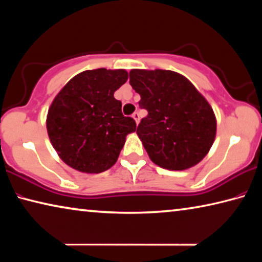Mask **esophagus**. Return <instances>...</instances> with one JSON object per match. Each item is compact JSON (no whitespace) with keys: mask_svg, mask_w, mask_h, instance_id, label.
Masks as SVG:
<instances>
[{"mask_svg":"<svg viewBox=\"0 0 262 262\" xmlns=\"http://www.w3.org/2000/svg\"><path fill=\"white\" fill-rule=\"evenodd\" d=\"M132 117L134 118V120L136 121V123L140 122V114H139V112H134V113H133Z\"/></svg>","mask_w":262,"mask_h":262,"instance_id":"esophagus-1","label":"esophagus"}]
</instances>
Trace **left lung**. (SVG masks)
<instances>
[{
  "label": "left lung",
  "instance_id": "left-lung-1",
  "mask_svg": "<svg viewBox=\"0 0 262 262\" xmlns=\"http://www.w3.org/2000/svg\"><path fill=\"white\" fill-rule=\"evenodd\" d=\"M129 83L148 111L136 133L156 165L181 171L196 165L214 143V111L187 78L171 70L133 69Z\"/></svg>",
  "mask_w": 262,
  "mask_h": 262
}]
</instances>
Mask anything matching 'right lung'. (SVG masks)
<instances>
[{
	"mask_svg": "<svg viewBox=\"0 0 262 262\" xmlns=\"http://www.w3.org/2000/svg\"><path fill=\"white\" fill-rule=\"evenodd\" d=\"M123 69L85 70L66 84L47 114L53 147L66 164L85 173H100L113 166L135 132L136 122L121 112L114 92L125 84Z\"/></svg>",
	"mask_w": 262,
	"mask_h": 262,
	"instance_id": "1",
	"label": "right lung"
}]
</instances>
